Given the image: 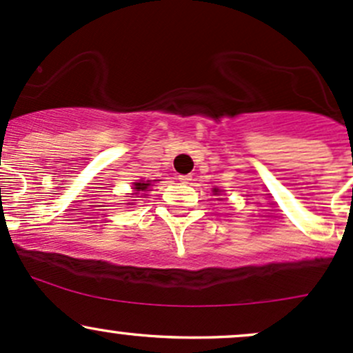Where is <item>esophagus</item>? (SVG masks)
Returning a JSON list of instances; mask_svg holds the SVG:
<instances>
[{"mask_svg":"<svg viewBox=\"0 0 353 353\" xmlns=\"http://www.w3.org/2000/svg\"><path fill=\"white\" fill-rule=\"evenodd\" d=\"M178 180H180L181 183H190L192 176L190 175H180V176H178Z\"/></svg>","mask_w":353,"mask_h":353,"instance_id":"obj_1","label":"esophagus"}]
</instances>
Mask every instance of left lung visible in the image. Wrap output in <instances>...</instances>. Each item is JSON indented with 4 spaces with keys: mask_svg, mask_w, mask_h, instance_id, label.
I'll use <instances>...</instances> for the list:
<instances>
[{
    "mask_svg": "<svg viewBox=\"0 0 353 353\" xmlns=\"http://www.w3.org/2000/svg\"><path fill=\"white\" fill-rule=\"evenodd\" d=\"M212 192H214V195H221V190H219V188H214Z\"/></svg>",
    "mask_w": 353,
    "mask_h": 353,
    "instance_id": "obj_1",
    "label": "left lung"
}]
</instances>
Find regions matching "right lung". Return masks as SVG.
<instances>
[{"label":"right lung","mask_w":353,"mask_h":353,"mask_svg":"<svg viewBox=\"0 0 353 353\" xmlns=\"http://www.w3.org/2000/svg\"><path fill=\"white\" fill-rule=\"evenodd\" d=\"M151 187V181L148 180V181H145V180H139V181H134V183H132V188H134V193H130L131 196H143V195H146L145 192H148V188ZM131 202H134V200H131Z\"/></svg>","instance_id":"right-lung-1"}]
</instances>
